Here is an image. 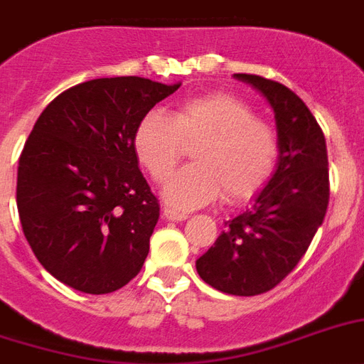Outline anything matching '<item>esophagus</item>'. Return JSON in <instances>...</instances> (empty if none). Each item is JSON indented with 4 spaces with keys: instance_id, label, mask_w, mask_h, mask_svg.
Here are the masks:
<instances>
[{
    "instance_id": "1",
    "label": "esophagus",
    "mask_w": 364,
    "mask_h": 364,
    "mask_svg": "<svg viewBox=\"0 0 364 364\" xmlns=\"http://www.w3.org/2000/svg\"><path fill=\"white\" fill-rule=\"evenodd\" d=\"M162 215L166 217V219H170V221H185L187 219V213H179V211H173V210H168V208H164V211H162Z\"/></svg>"
}]
</instances>
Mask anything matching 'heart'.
<instances>
[{
	"label": "heart",
	"instance_id": "obj_1",
	"mask_svg": "<svg viewBox=\"0 0 364 364\" xmlns=\"http://www.w3.org/2000/svg\"><path fill=\"white\" fill-rule=\"evenodd\" d=\"M194 144V166L164 188L166 202L176 210H194L223 194L228 204L247 202L264 191L279 162L276 130L227 92L185 98L166 117L147 113L132 134L137 162L154 183H164Z\"/></svg>",
	"mask_w": 364,
	"mask_h": 364
}]
</instances>
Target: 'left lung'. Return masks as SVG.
Listing matches in <instances>:
<instances>
[{
    "label": "left lung",
    "instance_id": "obj_1",
    "mask_svg": "<svg viewBox=\"0 0 364 364\" xmlns=\"http://www.w3.org/2000/svg\"><path fill=\"white\" fill-rule=\"evenodd\" d=\"M270 102L279 162L253 205L232 221L196 260L208 285L236 296L270 291L294 270L327 213L328 156L321 126L296 94L277 81L236 73Z\"/></svg>",
    "mask_w": 364,
    "mask_h": 364
}]
</instances>
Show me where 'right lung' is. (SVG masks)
Listing matches in <instances>:
<instances>
[{
	"label": "right lung",
	"instance_id": "add662e5",
	"mask_svg": "<svg viewBox=\"0 0 364 364\" xmlns=\"http://www.w3.org/2000/svg\"><path fill=\"white\" fill-rule=\"evenodd\" d=\"M177 88L143 77L92 79L58 94L33 124L16 205L31 251L58 282L105 294L139 274L160 205L132 134Z\"/></svg>",
	"mask_w": 364,
	"mask_h": 364
}]
</instances>
